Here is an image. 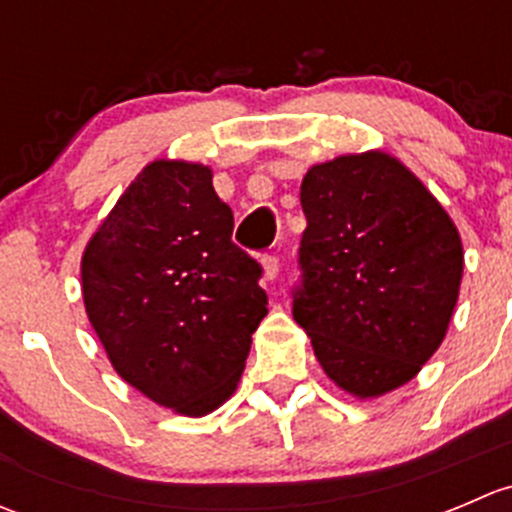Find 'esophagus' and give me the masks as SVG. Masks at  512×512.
<instances>
[{
    "instance_id": "esophagus-1",
    "label": "esophagus",
    "mask_w": 512,
    "mask_h": 512,
    "mask_svg": "<svg viewBox=\"0 0 512 512\" xmlns=\"http://www.w3.org/2000/svg\"><path fill=\"white\" fill-rule=\"evenodd\" d=\"M262 270H265L267 280H275V277L280 275V257L277 255L262 257Z\"/></svg>"
}]
</instances>
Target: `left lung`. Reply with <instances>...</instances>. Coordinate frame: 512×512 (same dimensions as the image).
Wrapping results in <instances>:
<instances>
[{
  "instance_id": "1",
  "label": "left lung",
  "mask_w": 512,
  "mask_h": 512,
  "mask_svg": "<svg viewBox=\"0 0 512 512\" xmlns=\"http://www.w3.org/2000/svg\"><path fill=\"white\" fill-rule=\"evenodd\" d=\"M299 200L294 322L339 389L379 399L409 384L446 337L463 277L458 227L384 151L312 165Z\"/></svg>"
}]
</instances>
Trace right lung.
Instances as JSON below:
<instances>
[{"mask_svg": "<svg viewBox=\"0 0 512 512\" xmlns=\"http://www.w3.org/2000/svg\"><path fill=\"white\" fill-rule=\"evenodd\" d=\"M262 267L232 242V210L203 163L160 158L86 242L81 292L123 381L183 416L237 389L267 314Z\"/></svg>", "mask_w": 512, "mask_h": 512, "instance_id": "obj_1", "label": "right lung"}]
</instances>
